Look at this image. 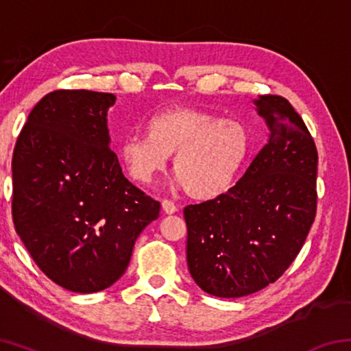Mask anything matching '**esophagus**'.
Segmentation results:
<instances>
[{"label":"esophagus","mask_w":351,"mask_h":351,"mask_svg":"<svg viewBox=\"0 0 351 351\" xmlns=\"http://www.w3.org/2000/svg\"><path fill=\"white\" fill-rule=\"evenodd\" d=\"M162 210L167 213V215H171V213H175L178 210V207L171 203V201L162 199Z\"/></svg>","instance_id":"obj_1"}]
</instances>
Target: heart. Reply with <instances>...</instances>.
<instances>
[{"label": "heart", "instance_id": "obj_1", "mask_svg": "<svg viewBox=\"0 0 351 351\" xmlns=\"http://www.w3.org/2000/svg\"><path fill=\"white\" fill-rule=\"evenodd\" d=\"M145 132L127 136L119 145V158L130 178L141 184L152 182L175 154L178 184L189 197L201 201L228 192L251 148L241 122L186 106L152 116Z\"/></svg>", "mask_w": 351, "mask_h": 351}]
</instances>
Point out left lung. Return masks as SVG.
Returning <instances> with one entry per match:
<instances>
[{"mask_svg": "<svg viewBox=\"0 0 351 351\" xmlns=\"http://www.w3.org/2000/svg\"><path fill=\"white\" fill-rule=\"evenodd\" d=\"M254 104L269 128L266 145L228 192L184 209L190 276L224 299L274 283L316 217L317 150L305 122L285 97Z\"/></svg>", "mask_w": 351, "mask_h": 351, "instance_id": "8db88e82", "label": "left lung"}]
</instances>
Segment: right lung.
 Returning a JSON list of instances; mask_svg holds the SVG:
<instances>
[{
	"instance_id": "obj_1",
	"label": "right lung",
	"mask_w": 351,
	"mask_h": 351,
	"mask_svg": "<svg viewBox=\"0 0 351 351\" xmlns=\"http://www.w3.org/2000/svg\"><path fill=\"white\" fill-rule=\"evenodd\" d=\"M116 96L58 90L34 106L12 158L16 234L52 282L90 294L125 272L134 241L159 217L110 148Z\"/></svg>"
}]
</instances>
